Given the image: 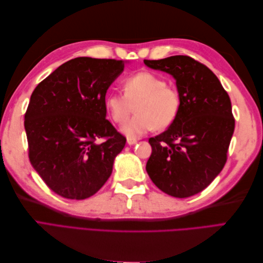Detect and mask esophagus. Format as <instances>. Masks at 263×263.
Here are the masks:
<instances>
[{
	"instance_id": "1",
	"label": "esophagus",
	"mask_w": 263,
	"mask_h": 263,
	"mask_svg": "<svg viewBox=\"0 0 263 263\" xmlns=\"http://www.w3.org/2000/svg\"><path fill=\"white\" fill-rule=\"evenodd\" d=\"M137 142V139L136 138H127V144L128 145H135Z\"/></svg>"
}]
</instances>
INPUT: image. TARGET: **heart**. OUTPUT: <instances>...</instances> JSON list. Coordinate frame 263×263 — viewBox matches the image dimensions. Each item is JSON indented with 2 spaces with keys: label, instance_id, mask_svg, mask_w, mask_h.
<instances>
[{
  "label": "heart",
  "instance_id": "1",
  "mask_svg": "<svg viewBox=\"0 0 263 263\" xmlns=\"http://www.w3.org/2000/svg\"><path fill=\"white\" fill-rule=\"evenodd\" d=\"M123 92L109 93L105 105L113 121L124 124L134 110L136 114L124 126L127 136L139 137L153 129L163 130L176 121L181 107V95L162 76L140 71L124 79Z\"/></svg>",
  "mask_w": 263,
  "mask_h": 263
}]
</instances>
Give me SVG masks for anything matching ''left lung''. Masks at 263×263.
Listing matches in <instances>:
<instances>
[{"label":"left lung","instance_id":"1","mask_svg":"<svg viewBox=\"0 0 263 263\" xmlns=\"http://www.w3.org/2000/svg\"><path fill=\"white\" fill-rule=\"evenodd\" d=\"M170 73L181 95L178 117L168 129L149 138L146 170L158 189L184 198L208 187L224 168L235 129L232 102L212 70L189 55L144 60Z\"/></svg>","mask_w":263,"mask_h":263}]
</instances>
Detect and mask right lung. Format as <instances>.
I'll return each mask as SVG.
<instances>
[{
	"label": "right lung",
	"mask_w": 263,
	"mask_h": 263,
	"mask_svg": "<svg viewBox=\"0 0 263 263\" xmlns=\"http://www.w3.org/2000/svg\"><path fill=\"white\" fill-rule=\"evenodd\" d=\"M123 70V60L74 58L31 93L24 121L29 161L62 197L97 193L125 147L126 138L105 118L106 91Z\"/></svg>",
	"instance_id": "obj_1"
}]
</instances>
